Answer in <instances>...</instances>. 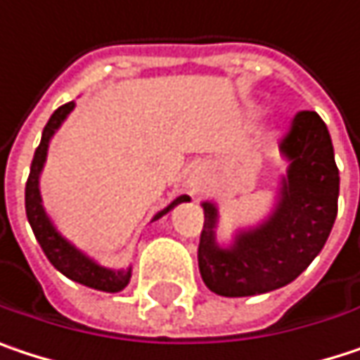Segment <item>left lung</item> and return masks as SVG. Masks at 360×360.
<instances>
[{
	"mask_svg": "<svg viewBox=\"0 0 360 360\" xmlns=\"http://www.w3.org/2000/svg\"><path fill=\"white\" fill-rule=\"evenodd\" d=\"M280 149L290 159L274 215L236 236L230 248L215 245L217 209L202 202L199 269L202 282L219 296H252L296 280L323 248L338 213L340 176L328 126L315 112L290 120Z\"/></svg>",
	"mask_w": 360,
	"mask_h": 360,
	"instance_id": "left-lung-1",
	"label": "left lung"
}]
</instances>
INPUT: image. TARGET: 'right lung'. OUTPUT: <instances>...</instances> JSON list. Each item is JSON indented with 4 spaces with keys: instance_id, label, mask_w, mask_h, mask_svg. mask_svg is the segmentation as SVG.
Masks as SVG:
<instances>
[{
    "instance_id": "1",
    "label": "right lung",
    "mask_w": 360,
    "mask_h": 360,
    "mask_svg": "<svg viewBox=\"0 0 360 360\" xmlns=\"http://www.w3.org/2000/svg\"><path fill=\"white\" fill-rule=\"evenodd\" d=\"M74 110V101H70L66 105L58 108L56 112L51 113L47 126L43 128V136H41V143L34 151V158L30 163V174H28V180H26V188H24V202H26V217H28V224L34 232V238L37 243L41 245L45 257L49 259V263L60 271L64 274L66 278L78 282V284H84L89 288H95V290H103V292H120L128 286L130 282V269L128 271H112V269H105L101 265H97L95 261H91L89 257H84L78 248H74L66 238H62L56 228L51 226L49 217L45 215V209L41 205V195H39V174H41V167L45 163V155H47V147H49V139L53 136V132L60 128V124L64 122L68 113ZM188 201V197H180L172 202L169 207H165L163 211H159L155 215V219H159L163 213H167L174 205L178 202Z\"/></svg>"
}]
</instances>
